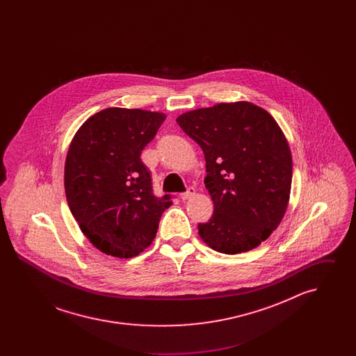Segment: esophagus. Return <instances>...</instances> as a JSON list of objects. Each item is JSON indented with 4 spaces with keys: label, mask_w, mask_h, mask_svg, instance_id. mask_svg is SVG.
I'll list each match as a JSON object with an SVG mask.
<instances>
[{
    "label": "esophagus",
    "mask_w": 356,
    "mask_h": 356,
    "mask_svg": "<svg viewBox=\"0 0 356 356\" xmlns=\"http://www.w3.org/2000/svg\"><path fill=\"white\" fill-rule=\"evenodd\" d=\"M195 193H196L195 188H193V186H189L184 193L180 195V197H181V200H188V199H191L192 196H195Z\"/></svg>",
    "instance_id": "34e87169"
}]
</instances>
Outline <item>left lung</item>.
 <instances>
[{
  "instance_id": "8db88e82",
  "label": "left lung",
  "mask_w": 356,
  "mask_h": 356,
  "mask_svg": "<svg viewBox=\"0 0 356 356\" xmlns=\"http://www.w3.org/2000/svg\"><path fill=\"white\" fill-rule=\"evenodd\" d=\"M176 121L205 157L215 209L199 235L221 254L254 250L280 224L289 200L292 157L280 127L248 102H221Z\"/></svg>"
}]
</instances>
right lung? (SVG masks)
Listing matches in <instances>:
<instances>
[{
    "mask_svg": "<svg viewBox=\"0 0 356 356\" xmlns=\"http://www.w3.org/2000/svg\"><path fill=\"white\" fill-rule=\"evenodd\" d=\"M164 120L159 112L108 108L86 120L69 145V209L104 254L128 259L143 252L172 204L170 195H153L151 172L140 159Z\"/></svg>",
    "mask_w": 356,
    "mask_h": 356,
    "instance_id": "right-lung-1",
    "label": "right lung"
}]
</instances>
